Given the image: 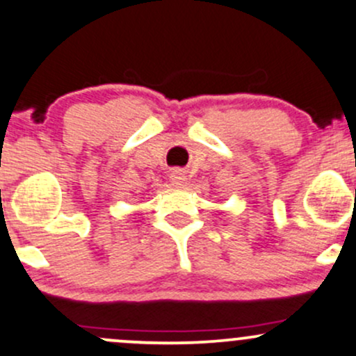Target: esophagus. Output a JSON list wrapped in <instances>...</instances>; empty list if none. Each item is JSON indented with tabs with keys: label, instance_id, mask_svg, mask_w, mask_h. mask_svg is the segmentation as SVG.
<instances>
[{
	"label": "esophagus",
	"instance_id": "obj_1",
	"mask_svg": "<svg viewBox=\"0 0 356 356\" xmlns=\"http://www.w3.org/2000/svg\"><path fill=\"white\" fill-rule=\"evenodd\" d=\"M170 182L174 184V186H181V184L186 181V174H184V170L181 169H174L172 172H170Z\"/></svg>",
	"mask_w": 356,
	"mask_h": 356
}]
</instances>
